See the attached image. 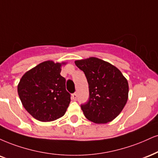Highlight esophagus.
<instances>
[{
    "mask_svg": "<svg viewBox=\"0 0 158 158\" xmlns=\"http://www.w3.org/2000/svg\"><path fill=\"white\" fill-rule=\"evenodd\" d=\"M71 96H72V99H73V101L77 100V94H76V93H74V94H72Z\"/></svg>",
    "mask_w": 158,
    "mask_h": 158,
    "instance_id": "34e87169",
    "label": "esophagus"
}]
</instances>
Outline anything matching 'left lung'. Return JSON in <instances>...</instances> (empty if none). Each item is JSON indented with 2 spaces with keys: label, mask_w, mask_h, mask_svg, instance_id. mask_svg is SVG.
Listing matches in <instances>:
<instances>
[{
  "label": "left lung",
  "mask_w": 158,
  "mask_h": 158,
  "mask_svg": "<svg viewBox=\"0 0 158 158\" xmlns=\"http://www.w3.org/2000/svg\"><path fill=\"white\" fill-rule=\"evenodd\" d=\"M84 72L89 85L90 97L81 104L85 116L96 123H106L116 118L126 105L129 85L119 69L97 57L75 61Z\"/></svg>",
  "instance_id": "left-lung-1"
}]
</instances>
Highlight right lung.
Masks as SVG:
<instances>
[{"label": "right lung", "instance_id": "obj_1", "mask_svg": "<svg viewBox=\"0 0 158 158\" xmlns=\"http://www.w3.org/2000/svg\"><path fill=\"white\" fill-rule=\"evenodd\" d=\"M67 62H41L26 72L18 85L23 106L32 117L48 122L62 117L71 102L65 79L60 75Z\"/></svg>", "mask_w": 158, "mask_h": 158}]
</instances>
